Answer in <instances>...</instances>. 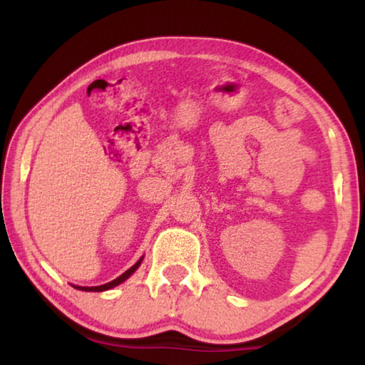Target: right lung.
<instances>
[{
    "label": "right lung",
    "instance_id": "right-lung-1",
    "mask_svg": "<svg viewBox=\"0 0 365 365\" xmlns=\"http://www.w3.org/2000/svg\"><path fill=\"white\" fill-rule=\"evenodd\" d=\"M141 261H143V257H140V261L135 264V265H132L130 269L128 270H125L123 272V274L120 275V277H117L115 280H113V282H109V283H104V285H100V287H77V285H73L76 287L77 289H83V292H106V289H110V288H114V287H117V285H120L122 282H125L128 277H130L135 270H137L138 267H140V264H141Z\"/></svg>",
    "mask_w": 365,
    "mask_h": 365
}]
</instances>
